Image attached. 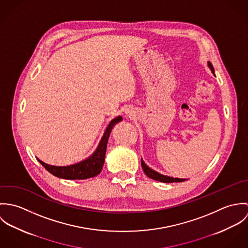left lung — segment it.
Returning a JSON list of instances; mask_svg holds the SVG:
<instances>
[{
	"instance_id": "left-lung-1",
	"label": "left lung",
	"mask_w": 248,
	"mask_h": 248,
	"mask_svg": "<svg viewBox=\"0 0 248 248\" xmlns=\"http://www.w3.org/2000/svg\"><path fill=\"white\" fill-rule=\"evenodd\" d=\"M208 66L209 68L211 69V71L214 73V68H213L212 64L210 62H208ZM141 166L144 173L146 174L147 177H150V178H153L155 180H157V181H161V182H166V183H171V182H180V181H184L185 179L183 178H174V177H167V176H163V175H160L158 174L157 172L152 170L151 168H149L145 163L144 161L141 159Z\"/></svg>"
}]
</instances>
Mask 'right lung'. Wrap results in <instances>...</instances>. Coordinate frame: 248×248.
Wrapping results in <instances>:
<instances>
[{"mask_svg":"<svg viewBox=\"0 0 248 248\" xmlns=\"http://www.w3.org/2000/svg\"><path fill=\"white\" fill-rule=\"evenodd\" d=\"M119 121H122L121 116H117L116 118L112 119L109 122L96 151L89 158L77 164L61 167V166L48 165L41 161L40 159L38 160L45 167L46 171H48L50 174H52L55 177H61L65 179H86V178L95 177L102 170V167L105 161V155H106L107 143H108L109 134L111 132V129Z\"/></svg>","mask_w":248,"mask_h":248,"instance_id":"obj_1","label":"right lung"}]
</instances>
